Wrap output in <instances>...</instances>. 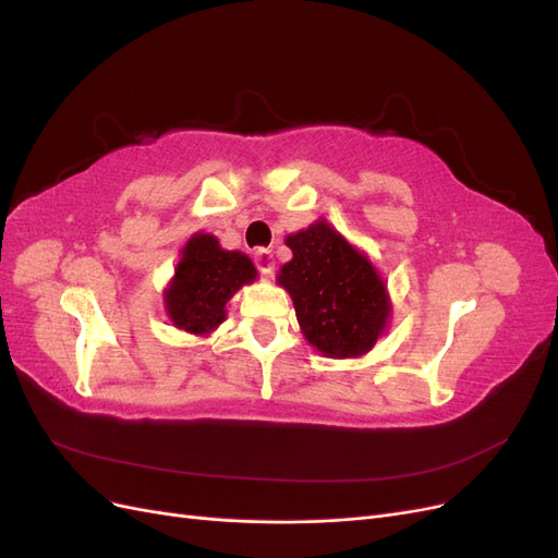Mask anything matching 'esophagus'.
<instances>
[{"instance_id":"esophagus-1","label":"esophagus","mask_w":558,"mask_h":558,"mask_svg":"<svg viewBox=\"0 0 558 558\" xmlns=\"http://www.w3.org/2000/svg\"><path fill=\"white\" fill-rule=\"evenodd\" d=\"M253 263H256V267L260 269L263 275L275 272V256H272V251H269V248H258L256 253H253Z\"/></svg>"}]
</instances>
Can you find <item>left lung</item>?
<instances>
[{"mask_svg":"<svg viewBox=\"0 0 558 558\" xmlns=\"http://www.w3.org/2000/svg\"><path fill=\"white\" fill-rule=\"evenodd\" d=\"M293 260L279 272L291 293L307 342L330 359L373 349L391 307L375 267L328 223H314L286 240Z\"/></svg>","mask_w":558,"mask_h":558,"instance_id":"1","label":"left lung"}]
</instances>
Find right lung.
I'll list each match as a JSON object with an SVG mask.
<instances>
[{
    "label": "right lung",
    "mask_w": 558,
    "mask_h": 558,
    "mask_svg": "<svg viewBox=\"0 0 558 558\" xmlns=\"http://www.w3.org/2000/svg\"><path fill=\"white\" fill-rule=\"evenodd\" d=\"M256 279V267L240 251H223L211 234L185 244L177 277L165 293L167 314L177 328L205 335L226 318V302Z\"/></svg>",
    "instance_id": "add662e5"
}]
</instances>
